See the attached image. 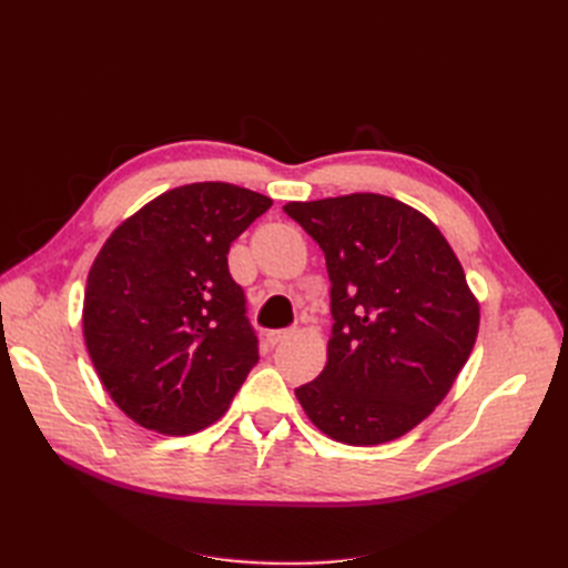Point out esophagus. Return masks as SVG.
I'll return each mask as SVG.
<instances>
[{
  "mask_svg": "<svg viewBox=\"0 0 568 568\" xmlns=\"http://www.w3.org/2000/svg\"><path fill=\"white\" fill-rule=\"evenodd\" d=\"M291 334H294V332H291V329H270L267 334H265V341H267V346H280V343L282 341H286Z\"/></svg>",
  "mask_w": 568,
  "mask_h": 568,
  "instance_id": "1",
  "label": "esophagus"
}]
</instances>
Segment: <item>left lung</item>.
Wrapping results in <instances>:
<instances>
[{
	"mask_svg": "<svg viewBox=\"0 0 568 568\" xmlns=\"http://www.w3.org/2000/svg\"><path fill=\"white\" fill-rule=\"evenodd\" d=\"M329 272L326 367L296 388L326 436L376 445L407 434L445 398L478 332V303L438 227L382 194L291 201Z\"/></svg>",
	"mask_w": 568,
	"mask_h": 568,
	"instance_id": "1",
	"label": "left lung"
}]
</instances>
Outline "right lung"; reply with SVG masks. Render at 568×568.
Listing matches in <instances>:
<instances>
[{
  "instance_id": "1",
  "label": "right lung",
  "mask_w": 568,
  "mask_h": 568,
  "mask_svg": "<svg viewBox=\"0 0 568 568\" xmlns=\"http://www.w3.org/2000/svg\"><path fill=\"white\" fill-rule=\"evenodd\" d=\"M272 199L227 182L161 194L99 251L84 291V343L130 419L184 436L222 417L257 365L230 244Z\"/></svg>"
}]
</instances>
